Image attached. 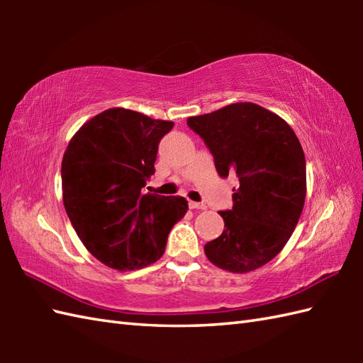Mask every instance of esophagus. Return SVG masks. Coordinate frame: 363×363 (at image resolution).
<instances>
[{
	"instance_id": "esophagus-1",
	"label": "esophagus",
	"mask_w": 363,
	"mask_h": 363,
	"mask_svg": "<svg viewBox=\"0 0 363 363\" xmlns=\"http://www.w3.org/2000/svg\"><path fill=\"white\" fill-rule=\"evenodd\" d=\"M189 206H190V209H199V211L207 209V206H206V204H203V203H195V201H190V203H189Z\"/></svg>"
}]
</instances>
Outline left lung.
I'll return each mask as SVG.
<instances>
[{
  "label": "left lung",
  "instance_id": "obj_1",
  "mask_svg": "<svg viewBox=\"0 0 363 363\" xmlns=\"http://www.w3.org/2000/svg\"><path fill=\"white\" fill-rule=\"evenodd\" d=\"M213 154L221 177L240 187L225 230L206 243L213 265L248 273L274 259L289 242L306 199V159L296 134L279 115L254 103H234L187 120Z\"/></svg>",
  "mask_w": 363,
  "mask_h": 363
}]
</instances>
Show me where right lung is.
I'll return each instance as SVG.
<instances>
[{"mask_svg": "<svg viewBox=\"0 0 363 363\" xmlns=\"http://www.w3.org/2000/svg\"><path fill=\"white\" fill-rule=\"evenodd\" d=\"M173 125L112 107L84 123L67 146L60 169L67 215L89 252L109 268L154 264L187 213L182 196L142 195Z\"/></svg>", "mask_w": 363, "mask_h": 363, "instance_id": "right-lung-1", "label": "right lung"}]
</instances>
